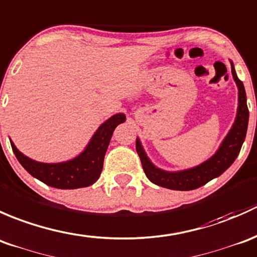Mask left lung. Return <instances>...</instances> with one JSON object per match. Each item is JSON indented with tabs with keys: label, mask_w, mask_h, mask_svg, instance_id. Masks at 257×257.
<instances>
[{
	"label": "left lung",
	"mask_w": 257,
	"mask_h": 257,
	"mask_svg": "<svg viewBox=\"0 0 257 257\" xmlns=\"http://www.w3.org/2000/svg\"><path fill=\"white\" fill-rule=\"evenodd\" d=\"M231 64V74L236 83L237 91V112L235 117L234 123L231 128L227 132L225 139L223 140L221 145L219 146L218 151L211 156L205 162L200 163L199 166H195L193 168L183 169V171L169 172L156 167L150 158L147 157L144 147H142L140 139H136V151L141 160L142 168L146 173L147 178L152 183L157 186L168 188L173 190H192L204 186L211 179L216 178L220 174H223L230 166L234 163L241 150L242 144L245 141L248 123V110L246 104V92L242 81L237 78L236 71H235L234 64L230 60Z\"/></svg>",
	"instance_id": "obj_1"
}]
</instances>
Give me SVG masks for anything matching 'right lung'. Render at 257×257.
Wrapping results in <instances>:
<instances>
[{"mask_svg": "<svg viewBox=\"0 0 257 257\" xmlns=\"http://www.w3.org/2000/svg\"><path fill=\"white\" fill-rule=\"evenodd\" d=\"M125 120L126 116L123 113H116L111 116L96 130L94 136L86 145L85 150L73 160L65 162H38L23 155L10 140L11 146L23 168L31 176L46 183L47 186L59 188V189L89 187L94 184L101 174L105 153L109 147L113 130L117 125L125 122Z\"/></svg>", "mask_w": 257, "mask_h": 257, "instance_id": "add662e5", "label": "right lung"}]
</instances>
